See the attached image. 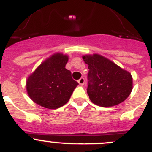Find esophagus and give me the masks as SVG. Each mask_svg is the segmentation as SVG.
<instances>
[{"mask_svg":"<svg viewBox=\"0 0 152 152\" xmlns=\"http://www.w3.org/2000/svg\"><path fill=\"white\" fill-rule=\"evenodd\" d=\"M84 82H85V80H84V77H81L78 80V84H80V86H83L84 84Z\"/></svg>","mask_w":152,"mask_h":152,"instance_id":"1","label":"esophagus"}]
</instances>
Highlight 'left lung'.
I'll return each mask as SVG.
<instances>
[{
    "label": "left lung",
    "instance_id": "left-lung-1",
    "mask_svg": "<svg viewBox=\"0 0 152 152\" xmlns=\"http://www.w3.org/2000/svg\"><path fill=\"white\" fill-rule=\"evenodd\" d=\"M88 64V94L93 103L103 107H113L127 99L133 87L131 74L101 55H84Z\"/></svg>",
    "mask_w": 152,
    "mask_h": 152
}]
</instances>
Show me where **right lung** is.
<instances>
[{"label":"right lung","mask_w":152,"mask_h":152,"mask_svg":"<svg viewBox=\"0 0 152 152\" xmlns=\"http://www.w3.org/2000/svg\"><path fill=\"white\" fill-rule=\"evenodd\" d=\"M68 56L56 52L47 58L26 79L28 96L44 108H59L68 103L78 83L65 68Z\"/></svg>","instance_id":"right-lung-1"}]
</instances>
